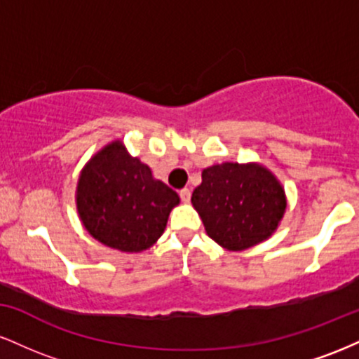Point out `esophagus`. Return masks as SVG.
Listing matches in <instances>:
<instances>
[{
    "label": "esophagus",
    "instance_id": "obj_1",
    "mask_svg": "<svg viewBox=\"0 0 359 359\" xmlns=\"http://www.w3.org/2000/svg\"><path fill=\"white\" fill-rule=\"evenodd\" d=\"M179 196H180V199L184 201V203H189V201H191V189H180V192H179Z\"/></svg>",
    "mask_w": 359,
    "mask_h": 359
}]
</instances>
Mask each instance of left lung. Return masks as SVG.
Here are the masks:
<instances>
[{"label":"left lung","instance_id":"1","mask_svg":"<svg viewBox=\"0 0 359 359\" xmlns=\"http://www.w3.org/2000/svg\"><path fill=\"white\" fill-rule=\"evenodd\" d=\"M191 201L209 238L231 251L266 240L287 208L282 185L257 163L226 162L204 168L203 184L194 189Z\"/></svg>","mask_w":359,"mask_h":359}]
</instances>
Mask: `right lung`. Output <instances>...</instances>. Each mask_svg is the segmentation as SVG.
Returning <instances> with one entry per match:
<instances>
[{
    "label": "right lung",
    "instance_id": "add662e5",
    "mask_svg": "<svg viewBox=\"0 0 359 359\" xmlns=\"http://www.w3.org/2000/svg\"><path fill=\"white\" fill-rule=\"evenodd\" d=\"M179 196L150 167L113 142L89 160L77 184V211L93 238L109 248L137 253L162 236Z\"/></svg>",
    "mask_w": 359,
    "mask_h": 359
}]
</instances>
